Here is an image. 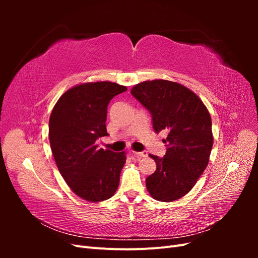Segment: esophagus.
<instances>
[{
	"mask_svg": "<svg viewBox=\"0 0 258 258\" xmlns=\"http://www.w3.org/2000/svg\"><path fill=\"white\" fill-rule=\"evenodd\" d=\"M132 154L137 156V157H146L147 156V152H132Z\"/></svg>",
	"mask_w": 258,
	"mask_h": 258,
	"instance_id": "1",
	"label": "esophagus"
}]
</instances>
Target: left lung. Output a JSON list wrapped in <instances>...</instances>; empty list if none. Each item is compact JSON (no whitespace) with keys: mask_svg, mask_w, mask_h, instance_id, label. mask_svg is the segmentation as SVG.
Here are the masks:
<instances>
[{"mask_svg":"<svg viewBox=\"0 0 258 258\" xmlns=\"http://www.w3.org/2000/svg\"><path fill=\"white\" fill-rule=\"evenodd\" d=\"M131 95L152 114L155 132L166 130V155H150L156 171L146 188L162 202L182 198L206 170L213 146L212 120L201 99L185 86L166 80L136 85Z\"/></svg>","mask_w":258,"mask_h":258,"instance_id":"obj_1","label":"left lung"}]
</instances>
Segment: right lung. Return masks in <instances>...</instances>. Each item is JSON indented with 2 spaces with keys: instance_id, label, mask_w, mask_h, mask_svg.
Instances as JSON below:
<instances>
[{
  "instance_id": "right-lung-1",
  "label": "right lung",
  "mask_w": 258,
  "mask_h": 258,
  "mask_svg": "<svg viewBox=\"0 0 258 258\" xmlns=\"http://www.w3.org/2000/svg\"><path fill=\"white\" fill-rule=\"evenodd\" d=\"M126 90L112 82L77 85L59 98L50 114L48 136L59 172L72 191L87 201L110 199L118 188L126 152L103 150L97 140L108 136V103Z\"/></svg>"
}]
</instances>
